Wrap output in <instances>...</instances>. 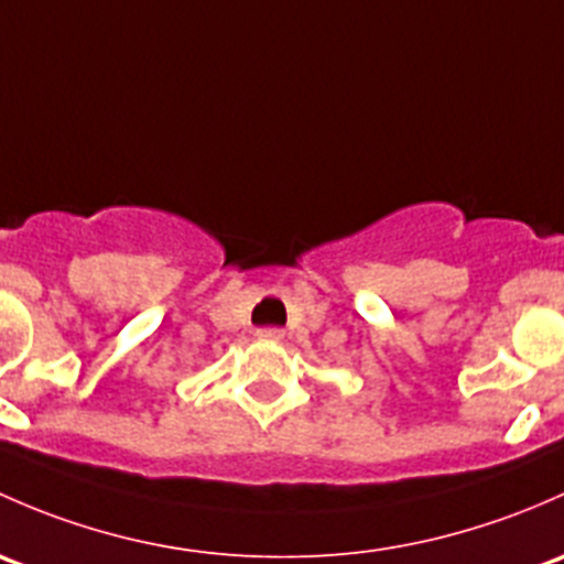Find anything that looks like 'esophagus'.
Returning a JSON list of instances; mask_svg holds the SVG:
<instances>
[{
	"label": "esophagus",
	"instance_id": "obj_1",
	"mask_svg": "<svg viewBox=\"0 0 564 564\" xmlns=\"http://www.w3.org/2000/svg\"><path fill=\"white\" fill-rule=\"evenodd\" d=\"M284 336L282 328H260L258 330V339H265V341H280Z\"/></svg>",
	"mask_w": 564,
	"mask_h": 564
}]
</instances>
